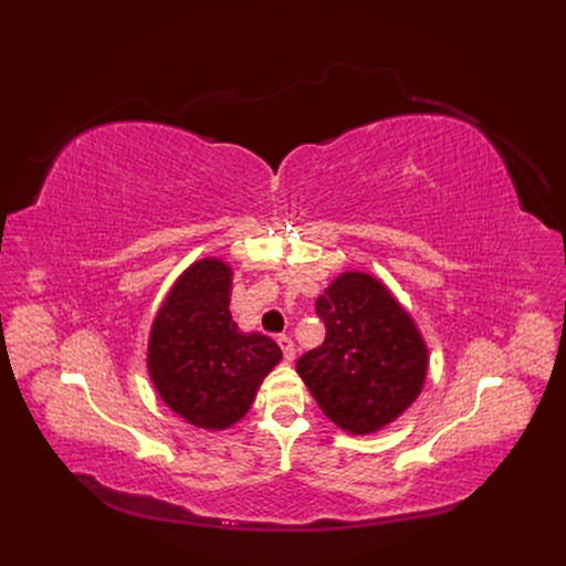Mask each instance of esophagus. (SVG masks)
<instances>
[{
  "label": "esophagus",
  "instance_id": "34e87169",
  "mask_svg": "<svg viewBox=\"0 0 566 566\" xmlns=\"http://www.w3.org/2000/svg\"><path fill=\"white\" fill-rule=\"evenodd\" d=\"M277 344H280L282 353H284V360H286V363H293V358H295V346H293L291 337L280 335V337H277Z\"/></svg>",
  "mask_w": 566,
  "mask_h": 566
}]
</instances>
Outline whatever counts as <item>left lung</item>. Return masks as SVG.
<instances>
[{"label":"left lung","mask_w":566,"mask_h":566,"mask_svg":"<svg viewBox=\"0 0 566 566\" xmlns=\"http://www.w3.org/2000/svg\"><path fill=\"white\" fill-rule=\"evenodd\" d=\"M325 342L295 365L325 418L353 436L395 422L420 397L429 350L390 289L342 273L316 298Z\"/></svg>","instance_id":"obj_1"}]
</instances>
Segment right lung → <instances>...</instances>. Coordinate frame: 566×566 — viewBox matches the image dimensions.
Returning a JSON list of instances; mask_svg holds the SVG:
<instances>
[{"instance_id":"add662e5","label":"right lung","mask_w":566,"mask_h":566,"mask_svg":"<svg viewBox=\"0 0 566 566\" xmlns=\"http://www.w3.org/2000/svg\"><path fill=\"white\" fill-rule=\"evenodd\" d=\"M231 268L201 259L176 280L148 337L146 367L163 401L188 424L220 431L245 418L282 360L265 335L241 333L229 312Z\"/></svg>"}]
</instances>
